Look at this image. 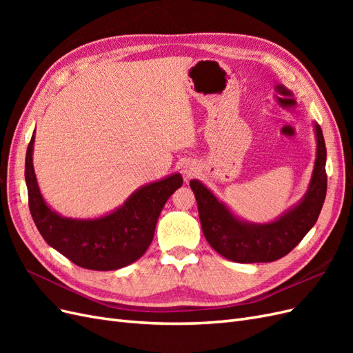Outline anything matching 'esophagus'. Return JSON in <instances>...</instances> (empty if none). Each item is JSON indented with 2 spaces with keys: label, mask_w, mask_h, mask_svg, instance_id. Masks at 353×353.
<instances>
[{
  "label": "esophagus",
  "mask_w": 353,
  "mask_h": 353,
  "mask_svg": "<svg viewBox=\"0 0 353 353\" xmlns=\"http://www.w3.org/2000/svg\"><path fill=\"white\" fill-rule=\"evenodd\" d=\"M185 175H187V176H191V175H193V172H191L190 169H185Z\"/></svg>",
  "instance_id": "1"
}]
</instances>
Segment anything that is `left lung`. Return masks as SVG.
Returning a JSON list of instances; mask_svg holds the SVG:
<instances>
[{
  "mask_svg": "<svg viewBox=\"0 0 353 353\" xmlns=\"http://www.w3.org/2000/svg\"><path fill=\"white\" fill-rule=\"evenodd\" d=\"M315 132L316 160L307 193L296 208L271 223L254 225L237 219L197 179L190 181L203 234L223 258L240 263L276 261L290 253L315 225L327 194V148L319 125H315Z\"/></svg>",
  "mask_w": 353,
  "mask_h": 353,
  "instance_id": "8db88e82",
  "label": "left lung"
}]
</instances>
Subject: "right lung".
Here are the masks:
<instances>
[{"instance_id": "obj_1", "label": "right lung", "mask_w": 353, "mask_h": 353, "mask_svg": "<svg viewBox=\"0 0 353 353\" xmlns=\"http://www.w3.org/2000/svg\"><path fill=\"white\" fill-rule=\"evenodd\" d=\"M34 140L32 135L25 160V179L30 215L44 240L85 270L113 271L140 259L153 240L166 200L183 185V176L175 174L137 190L123 206L103 218H63L47 206L39 193L32 165Z\"/></svg>"}]
</instances>
